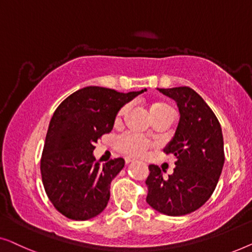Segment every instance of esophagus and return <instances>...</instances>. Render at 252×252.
<instances>
[{
	"label": "esophagus",
	"instance_id": "34e87169",
	"mask_svg": "<svg viewBox=\"0 0 252 252\" xmlns=\"http://www.w3.org/2000/svg\"><path fill=\"white\" fill-rule=\"evenodd\" d=\"M125 161H126V164H129V163H132V162H137L136 160H134V158H126Z\"/></svg>",
	"mask_w": 252,
	"mask_h": 252
}]
</instances>
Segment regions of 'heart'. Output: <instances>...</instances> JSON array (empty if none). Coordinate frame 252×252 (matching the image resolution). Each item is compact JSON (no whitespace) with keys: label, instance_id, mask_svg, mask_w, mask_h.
<instances>
[{"label":"heart","instance_id":"heart-1","mask_svg":"<svg viewBox=\"0 0 252 252\" xmlns=\"http://www.w3.org/2000/svg\"><path fill=\"white\" fill-rule=\"evenodd\" d=\"M127 109V106L121 108V111L119 112L118 119L125 114ZM158 111H171V108L161 102H157L151 106V113L152 112H158ZM116 148L123 154L126 155H132V157H145L147 154V152L152 147L151 141L144 138L140 134L133 133V132H126L122 133L121 136L116 138L115 141Z\"/></svg>","mask_w":252,"mask_h":252}]
</instances>
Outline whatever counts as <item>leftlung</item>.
I'll return each mask as SVG.
<instances>
[{
	"label": "left lung",
	"mask_w": 252,
	"mask_h": 252,
	"mask_svg": "<svg viewBox=\"0 0 252 252\" xmlns=\"http://www.w3.org/2000/svg\"><path fill=\"white\" fill-rule=\"evenodd\" d=\"M179 108L175 136L164 148L176 158L173 173L163 179L158 165L148 166L146 202L166 216L197 210L214 193L225 162L221 126L215 113L189 87L158 89Z\"/></svg>",
	"instance_id": "obj_1"
}]
</instances>
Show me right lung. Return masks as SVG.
Here are the masks:
<instances>
[{"label": "right lung", "mask_w": 252, "mask_h": 252, "mask_svg": "<svg viewBox=\"0 0 252 252\" xmlns=\"http://www.w3.org/2000/svg\"><path fill=\"white\" fill-rule=\"evenodd\" d=\"M144 91L122 94L87 87L57 107L45 137L41 175L49 200L65 217L88 220L106 208L111 183L125 160L118 158L101 165L92 154L94 144L111 132L122 106Z\"/></svg>", "instance_id": "obj_1"}]
</instances>
